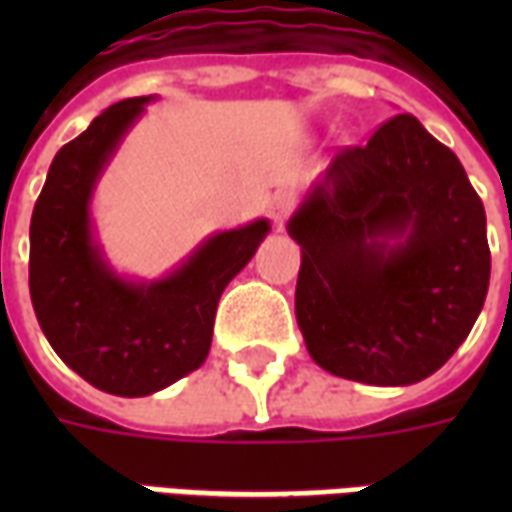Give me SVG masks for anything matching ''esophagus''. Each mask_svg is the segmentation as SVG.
Masks as SVG:
<instances>
[{"instance_id":"1","label":"esophagus","mask_w":512,"mask_h":512,"mask_svg":"<svg viewBox=\"0 0 512 512\" xmlns=\"http://www.w3.org/2000/svg\"><path fill=\"white\" fill-rule=\"evenodd\" d=\"M290 211H293V202H290V197H285V194H277L274 200L268 202V213H271V219H274L277 227H282V224L288 222Z\"/></svg>"}]
</instances>
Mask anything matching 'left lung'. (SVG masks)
I'll return each mask as SVG.
<instances>
[{
    "mask_svg": "<svg viewBox=\"0 0 512 512\" xmlns=\"http://www.w3.org/2000/svg\"><path fill=\"white\" fill-rule=\"evenodd\" d=\"M296 321L332 376L408 386L433 376L483 310L485 208L461 161L417 117L345 147L290 216Z\"/></svg>",
    "mask_w": 512,
    "mask_h": 512,
    "instance_id": "obj_1",
    "label": "left lung"
}]
</instances>
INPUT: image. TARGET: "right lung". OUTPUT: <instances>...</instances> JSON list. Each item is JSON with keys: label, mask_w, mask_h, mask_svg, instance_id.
I'll use <instances>...</instances> for the list:
<instances>
[{"label": "right lung", "mask_w": 512, "mask_h": 512, "mask_svg": "<svg viewBox=\"0 0 512 512\" xmlns=\"http://www.w3.org/2000/svg\"><path fill=\"white\" fill-rule=\"evenodd\" d=\"M153 95L126 98L60 147L29 224V296L51 348L73 373L120 397L153 395L205 362L230 279L266 238L268 219L213 233L167 277L136 282L109 266L93 194Z\"/></svg>", "instance_id": "add662e5"}]
</instances>
